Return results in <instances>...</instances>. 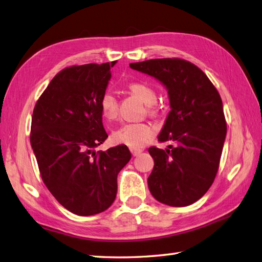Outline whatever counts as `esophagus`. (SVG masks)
Masks as SVG:
<instances>
[{
	"instance_id": "34e87169",
	"label": "esophagus",
	"mask_w": 262,
	"mask_h": 262,
	"mask_svg": "<svg viewBox=\"0 0 262 262\" xmlns=\"http://www.w3.org/2000/svg\"><path fill=\"white\" fill-rule=\"evenodd\" d=\"M130 150H131V154L133 156H138L142 152V149H139V148H131Z\"/></svg>"
}]
</instances>
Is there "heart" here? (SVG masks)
<instances>
[{"instance_id":"heart-1","label":"heart","mask_w":262,"mask_h":262,"mask_svg":"<svg viewBox=\"0 0 262 262\" xmlns=\"http://www.w3.org/2000/svg\"><path fill=\"white\" fill-rule=\"evenodd\" d=\"M130 91L136 97L150 106L156 101V92L154 89L144 83H131ZM100 110L102 116L107 120H114L117 115V101L112 92H106L100 100ZM154 127L148 123H125L112 132V141L115 145H124L130 148L144 147L154 135Z\"/></svg>"}]
</instances>
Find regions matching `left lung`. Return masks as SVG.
Here are the masks:
<instances>
[{
    "label": "left lung",
    "instance_id": "1",
    "mask_svg": "<svg viewBox=\"0 0 262 262\" xmlns=\"http://www.w3.org/2000/svg\"><path fill=\"white\" fill-rule=\"evenodd\" d=\"M130 67L159 81L170 101L157 139L174 146L148 149L155 163L148 188L163 204L195 203L213 184L226 139L219 93L199 67L182 59H150L132 62Z\"/></svg>",
    "mask_w": 262,
    "mask_h": 262
}]
</instances>
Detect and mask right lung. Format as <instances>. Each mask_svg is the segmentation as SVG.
I'll list each match as a JSON object with an SVG mask.
<instances>
[{"label": "right lung", "instance_id": "obj_1", "mask_svg": "<svg viewBox=\"0 0 262 262\" xmlns=\"http://www.w3.org/2000/svg\"><path fill=\"white\" fill-rule=\"evenodd\" d=\"M115 61L61 71L37 100L31 145L43 182L77 215H93L115 201L117 174L131 160L124 145L96 151L107 139L100 100Z\"/></svg>", "mask_w": 262, "mask_h": 262}]
</instances>
